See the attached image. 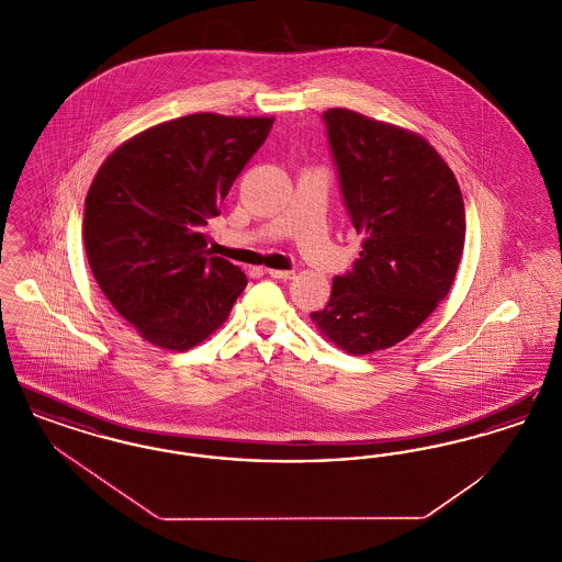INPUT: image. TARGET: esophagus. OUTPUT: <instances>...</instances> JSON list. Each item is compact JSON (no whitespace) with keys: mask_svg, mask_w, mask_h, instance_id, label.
<instances>
[{"mask_svg":"<svg viewBox=\"0 0 562 562\" xmlns=\"http://www.w3.org/2000/svg\"><path fill=\"white\" fill-rule=\"evenodd\" d=\"M271 278L276 280H293L294 271L291 269H266Z\"/></svg>","mask_w":562,"mask_h":562,"instance_id":"1","label":"esophagus"}]
</instances>
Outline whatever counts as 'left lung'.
I'll use <instances>...</instances> for the list:
<instances>
[{"mask_svg":"<svg viewBox=\"0 0 562 562\" xmlns=\"http://www.w3.org/2000/svg\"><path fill=\"white\" fill-rule=\"evenodd\" d=\"M322 117L362 250L310 316L330 344L364 356L406 339L449 294L465 209L453 170L424 136L349 109Z\"/></svg>","mask_w":562,"mask_h":562,"instance_id":"1","label":"left lung"}]
</instances>
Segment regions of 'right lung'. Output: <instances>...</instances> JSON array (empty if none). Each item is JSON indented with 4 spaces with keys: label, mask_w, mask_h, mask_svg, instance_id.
<instances>
[{
    "label": "right lung",
    "mask_w": 562,
    "mask_h": 562,
    "mask_svg": "<svg viewBox=\"0 0 562 562\" xmlns=\"http://www.w3.org/2000/svg\"><path fill=\"white\" fill-rule=\"evenodd\" d=\"M273 117L193 113L122 143L86 195L83 246L115 312L149 344L200 346L246 289L204 225L263 145Z\"/></svg>",
    "instance_id": "obj_1"
}]
</instances>
